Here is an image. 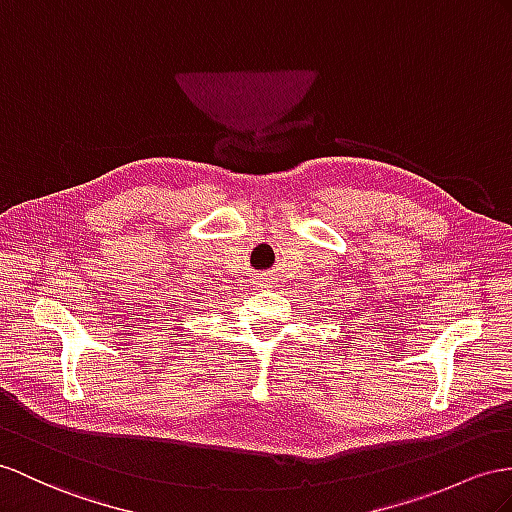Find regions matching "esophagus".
I'll return each instance as SVG.
<instances>
[{
	"instance_id": "obj_1",
	"label": "esophagus",
	"mask_w": 512,
	"mask_h": 512,
	"mask_svg": "<svg viewBox=\"0 0 512 512\" xmlns=\"http://www.w3.org/2000/svg\"><path fill=\"white\" fill-rule=\"evenodd\" d=\"M272 279V272H261L259 277H255V287H270Z\"/></svg>"
}]
</instances>
